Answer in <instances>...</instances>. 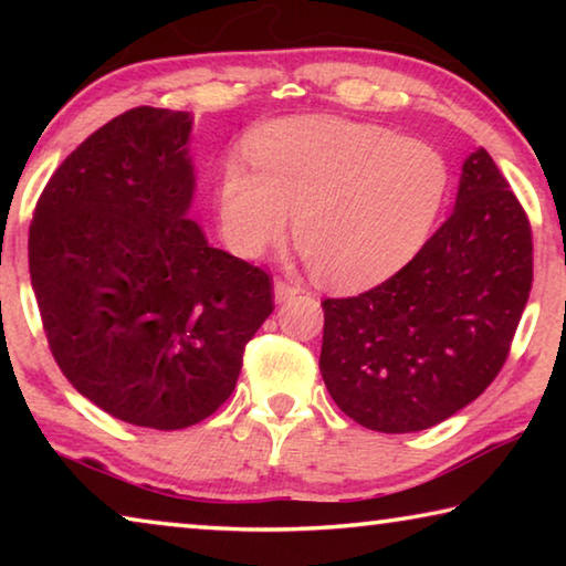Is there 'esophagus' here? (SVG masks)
I'll return each instance as SVG.
<instances>
[{"label":"esophagus","instance_id":"1","mask_svg":"<svg viewBox=\"0 0 566 566\" xmlns=\"http://www.w3.org/2000/svg\"><path fill=\"white\" fill-rule=\"evenodd\" d=\"M304 292V286L300 284V282H290V280H276L274 282V300L276 302H290L292 296H296V294H302Z\"/></svg>","mask_w":566,"mask_h":566}]
</instances>
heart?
Masks as SVG:
<instances>
[{
	"instance_id": "obj_1",
	"label": "heart",
	"mask_w": 566,
	"mask_h": 566,
	"mask_svg": "<svg viewBox=\"0 0 566 566\" xmlns=\"http://www.w3.org/2000/svg\"><path fill=\"white\" fill-rule=\"evenodd\" d=\"M247 149L252 165L229 155L217 175L229 247L260 256L296 214V247L334 286L377 284L415 260L452 185L442 151L377 124L280 119L256 129Z\"/></svg>"
}]
</instances>
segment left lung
Instances as JSON below:
<instances>
[{
  "mask_svg": "<svg viewBox=\"0 0 566 566\" xmlns=\"http://www.w3.org/2000/svg\"><path fill=\"white\" fill-rule=\"evenodd\" d=\"M532 290V227L486 149L464 159L454 212L375 290L324 300L319 371L357 424L419 432L492 385Z\"/></svg>",
  "mask_w": 566,
  "mask_h": 566,
  "instance_id": "1",
  "label": "left lung"
}]
</instances>
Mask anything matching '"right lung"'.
Masks as SVG:
<instances>
[{"label": "right lung", "mask_w": 566, "mask_h": 566, "mask_svg": "<svg viewBox=\"0 0 566 566\" xmlns=\"http://www.w3.org/2000/svg\"><path fill=\"white\" fill-rule=\"evenodd\" d=\"M191 114L137 107L104 124L46 181L30 274L64 377L107 415L185 429L234 391L274 310L260 266L209 247L195 197Z\"/></svg>", "instance_id": "right-lung-1"}]
</instances>
